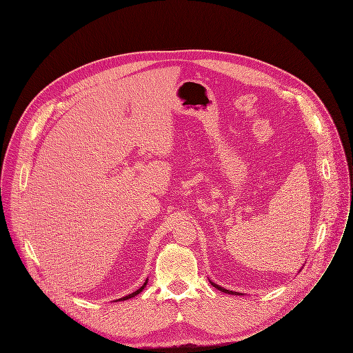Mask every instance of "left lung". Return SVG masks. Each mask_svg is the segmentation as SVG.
<instances>
[{
    "instance_id": "left-lung-1",
    "label": "left lung",
    "mask_w": 353,
    "mask_h": 353,
    "mask_svg": "<svg viewBox=\"0 0 353 353\" xmlns=\"http://www.w3.org/2000/svg\"><path fill=\"white\" fill-rule=\"evenodd\" d=\"M299 272H301V269H299ZM210 283L215 287V288H218L219 291H222V292H226V294H232V295H240V292H236V291H230V290H226V288H223V287H221V285H218V284H215L214 281H211L210 280ZM243 295V294H241Z\"/></svg>"
}]
</instances>
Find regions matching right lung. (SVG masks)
<instances>
[{
	"label": "right lung",
	"instance_id": "right-lung-1",
	"mask_svg": "<svg viewBox=\"0 0 353 353\" xmlns=\"http://www.w3.org/2000/svg\"><path fill=\"white\" fill-rule=\"evenodd\" d=\"M148 280H149V279H146V280H145V283H143V285H142L141 288H138L137 291H134L132 294H128V295H125V296H123V298H119V299H116V301H125V299H130V298H132V296L138 295V294H139V292H141V291H142V290L146 287V284H148Z\"/></svg>",
	"mask_w": 353,
	"mask_h": 353
}]
</instances>
